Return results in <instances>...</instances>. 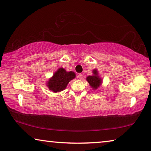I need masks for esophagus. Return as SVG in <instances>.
Wrapping results in <instances>:
<instances>
[{
  "instance_id": "esophagus-1",
  "label": "esophagus",
  "mask_w": 151,
  "mask_h": 151,
  "mask_svg": "<svg viewBox=\"0 0 151 151\" xmlns=\"http://www.w3.org/2000/svg\"><path fill=\"white\" fill-rule=\"evenodd\" d=\"M83 75H82V74H78V78L79 79H82V78H83Z\"/></svg>"
}]
</instances>
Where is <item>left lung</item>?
<instances>
[{
    "label": "left lung",
    "instance_id": "8db88e82",
    "mask_svg": "<svg viewBox=\"0 0 151 151\" xmlns=\"http://www.w3.org/2000/svg\"><path fill=\"white\" fill-rule=\"evenodd\" d=\"M93 75L92 76H88L87 78H86V81L88 82V83L90 84L92 88L94 89H96L99 88V86H100L101 84V78L99 77L98 76V73H97L96 70H93Z\"/></svg>",
    "mask_w": 151,
    "mask_h": 151
}]
</instances>
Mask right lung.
Segmentation results:
<instances>
[{
    "label": "right lung",
    "mask_w": 151,
    "mask_h": 151,
    "mask_svg": "<svg viewBox=\"0 0 151 151\" xmlns=\"http://www.w3.org/2000/svg\"><path fill=\"white\" fill-rule=\"evenodd\" d=\"M75 77V73L72 71L66 72L64 68H60L48 81L47 86L50 90L55 93L62 91L66 87L68 83Z\"/></svg>",
    "instance_id": "1"
}]
</instances>
